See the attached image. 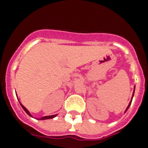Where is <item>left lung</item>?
Instances as JSON below:
<instances>
[{"label":"left lung","mask_w":148,"mask_h":148,"mask_svg":"<svg viewBox=\"0 0 148 148\" xmlns=\"http://www.w3.org/2000/svg\"><path fill=\"white\" fill-rule=\"evenodd\" d=\"M134 90H135V89H134ZM133 95H134V92H133ZM132 100H133V97H132ZM132 100H131V101H130V102L129 105H128V106H127V110H126V111H127V110H128V108H129V106H130V104H131V102H132Z\"/></svg>","instance_id":"1"}]
</instances>
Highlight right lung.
Returning <instances> with one entry per match:
<instances>
[{"mask_svg":"<svg viewBox=\"0 0 148 148\" xmlns=\"http://www.w3.org/2000/svg\"><path fill=\"white\" fill-rule=\"evenodd\" d=\"M19 103H20V102H19ZM20 104H21V107H22L23 109H24V111L26 112L27 114L28 115H29V116H31V115H30V113L29 112V111H28V110H27L26 108L24 107V106H23V105L21 104V103H20ZM56 115H50V116H45V117H43V118H42V119H39V120H45V119H53V118H54V117H56Z\"/></svg>","mask_w":148,"mask_h":148,"instance_id":"1","label":"right lung"}]
</instances>
